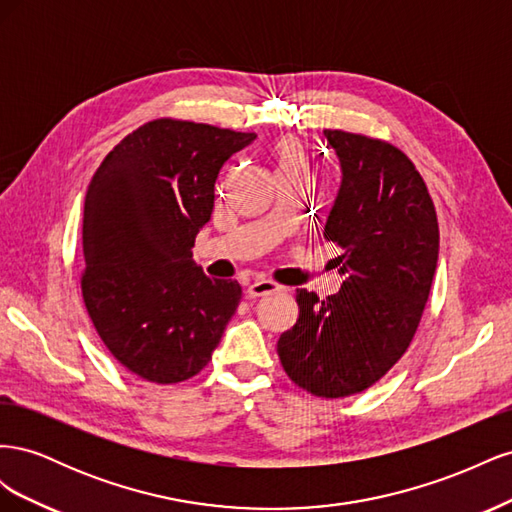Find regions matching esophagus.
<instances>
[{
  "label": "esophagus",
  "mask_w": 512,
  "mask_h": 512,
  "mask_svg": "<svg viewBox=\"0 0 512 512\" xmlns=\"http://www.w3.org/2000/svg\"><path fill=\"white\" fill-rule=\"evenodd\" d=\"M277 290H280V286L271 280H254L250 286H247V297L258 299V297H265V294H273Z\"/></svg>",
  "instance_id": "1"
}]
</instances>
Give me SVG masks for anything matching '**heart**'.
<instances>
[{"label": "heart", "instance_id": "1", "mask_svg": "<svg viewBox=\"0 0 512 512\" xmlns=\"http://www.w3.org/2000/svg\"><path fill=\"white\" fill-rule=\"evenodd\" d=\"M275 153H277V162H280V170L282 168H305V153L297 143L282 141L280 145H277Z\"/></svg>", "mask_w": 512, "mask_h": 512}]
</instances>
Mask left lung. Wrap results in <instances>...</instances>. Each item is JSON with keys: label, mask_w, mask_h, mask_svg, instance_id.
<instances>
[{"label": "left lung", "mask_w": 512, "mask_h": 512, "mask_svg": "<svg viewBox=\"0 0 512 512\" xmlns=\"http://www.w3.org/2000/svg\"><path fill=\"white\" fill-rule=\"evenodd\" d=\"M342 170L324 239L342 247L331 297L297 290L299 320L280 335L288 378L316 397L369 389L404 354L438 265L440 230L423 177L397 147L324 130Z\"/></svg>", "instance_id": "1"}]
</instances>
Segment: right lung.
Returning <instances> with one entry per match:
<instances>
[{
  "label": "right lung",
  "mask_w": 512,
  "mask_h": 512,
  "mask_svg": "<svg viewBox=\"0 0 512 512\" xmlns=\"http://www.w3.org/2000/svg\"><path fill=\"white\" fill-rule=\"evenodd\" d=\"M256 134L156 119L108 153L85 196L83 299L115 359L138 378L196 376L241 301L237 282L207 277L194 239L215 179Z\"/></svg>",
  "instance_id": "obj_1"
}]
</instances>
